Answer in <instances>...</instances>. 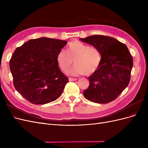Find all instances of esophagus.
<instances>
[{
    "mask_svg": "<svg viewBox=\"0 0 148 148\" xmlns=\"http://www.w3.org/2000/svg\"><path fill=\"white\" fill-rule=\"evenodd\" d=\"M70 82H73V81H77V78H69Z\"/></svg>",
    "mask_w": 148,
    "mask_h": 148,
    "instance_id": "1",
    "label": "esophagus"
}]
</instances>
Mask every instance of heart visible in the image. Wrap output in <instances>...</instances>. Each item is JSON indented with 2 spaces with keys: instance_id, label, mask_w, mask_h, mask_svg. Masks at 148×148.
Here are the masks:
<instances>
[{
  "instance_id": "1",
  "label": "heart",
  "mask_w": 148,
  "mask_h": 148,
  "mask_svg": "<svg viewBox=\"0 0 148 148\" xmlns=\"http://www.w3.org/2000/svg\"><path fill=\"white\" fill-rule=\"evenodd\" d=\"M57 64L60 70L68 73L74 64L76 65L71 74L90 75L99 69L102 55L96 47H89L78 40L70 42L66 47V53L60 51L56 57Z\"/></svg>"
}]
</instances>
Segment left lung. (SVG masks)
<instances>
[{"label":"left lung","instance_id":"1","mask_svg":"<svg viewBox=\"0 0 148 148\" xmlns=\"http://www.w3.org/2000/svg\"><path fill=\"white\" fill-rule=\"evenodd\" d=\"M81 41L99 50V69L89 76V87L84 96L91 102L106 104L113 101L127 87L133 67L132 56L125 44L103 35H93Z\"/></svg>","mask_w":148,"mask_h":148}]
</instances>
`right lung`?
I'll list each match as a JSON object with an SVG mask.
<instances>
[{
    "label": "right lung",
    "instance_id": "1",
    "mask_svg": "<svg viewBox=\"0 0 148 148\" xmlns=\"http://www.w3.org/2000/svg\"><path fill=\"white\" fill-rule=\"evenodd\" d=\"M67 42L40 38L17 47L10 60L16 90L34 104H44L60 97L69 79L57 65L56 57Z\"/></svg>",
    "mask_w": 148,
    "mask_h": 148
}]
</instances>
